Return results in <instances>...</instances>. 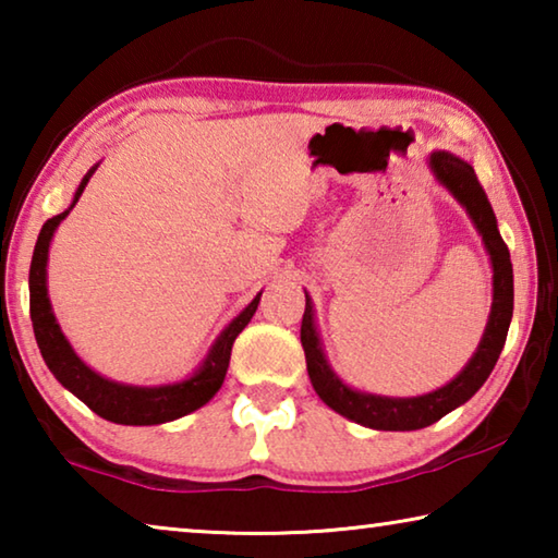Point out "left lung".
I'll return each instance as SVG.
<instances>
[{"instance_id":"left-lung-1","label":"left lung","mask_w":558,"mask_h":558,"mask_svg":"<svg viewBox=\"0 0 558 558\" xmlns=\"http://www.w3.org/2000/svg\"><path fill=\"white\" fill-rule=\"evenodd\" d=\"M430 169L438 182L448 189L462 204V209L475 223L477 233L483 235L485 248L493 260V310H489V319L485 327V335L480 339L477 352L472 354L456 379L448 381L440 389L411 396V399H391V396H376L356 391L347 386L327 364V356L323 352V342H319V332L315 325V310L313 300L305 292V315H302L300 327V342L305 349L307 359V374L313 381V389L317 391L329 409L337 411L344 418L359 423V426L374 428V430H418L426 428L430 423L440 421L442 415L456 411L458 405L470 401L477 393L480 386L487 381L493 374L499 354H502L505 339L509 323H512L514 310V276H512V260H509V251L497 231V219L493 206L487 202V194L483 184L477 182L475 169H472L465 159H460L450 153H433L430 155Z\"/></svg>"}]
</instances>
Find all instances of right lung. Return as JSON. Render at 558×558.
<instances>
[{
    "label": "right lung",
    "mask_w": 558,
    "mask_h": 558,
    "mask_svg": "<svg viewBox=\"0 0 558 558\" xmlns=\"http://www.w3.org/2000/svg\"><path fill=\"white\" fill-rule=\"evenodd\" d=\"M96 167L83 177V182L75 189V196L69 209L46 221L39 233V241H36L29 270V305L36 344L41 349L46 366H49L56 379L63 384V389L78 396V399L86 403L93 413H98L100 418L120 423V426H157V423L182 418V415L202 409V405L209 403L214 399V393L221 389L226 369H229L231 347L235 342V337L243 332V327L251 323L253 313L258 310L260 292L251 300V305L223 329L219 339L211 344L204 364L184 381L162 386H132L110 381L98 372H93L90 366L73 352L69 339L63 337L59 323H56L49 290H46V260H49V245L53 239V231L59 229V223L69 216L75 202H78V196L83 194V189H86L93 172H96Z\"/></svg>",
    "instance_id": "obj_1"
}]
</instances>
